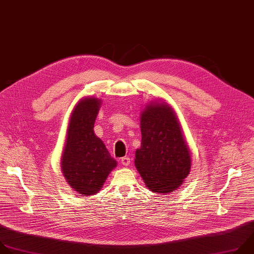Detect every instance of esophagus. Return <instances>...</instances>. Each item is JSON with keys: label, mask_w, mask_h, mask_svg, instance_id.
<instances>
[{"label": "esophagus", "mask_w": 254, "mask_h": 254, "mask_svg": "<svg viewBox=\"0 0 254 254\" xmlns=\"http://www.w3.org/2000/svg\"><path fill=\"white\" fill-rule=\"evenodd\" d=\"M131 162V159L128 157V156H125L123 158H121V163L124 165V166H128Z\"/></svg>", "instance_id": "34e87169"}]
</instances>
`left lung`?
<instances>
[{
    "mask_svg": "<svg viewBox=\"0 0 254 254\" xmlns=\"http://www.w3.org/2000/svg\"><path fill=\"white\" fill-rule=\"evenodd\" d=\"M141 147L135 166L146 186L156 193L177 189L191 168L188 146L178 118L166 102H151L141 112Z\"/></svg>",
    "mask_w": 254,
    "mask_h": 254,
    "instance_id": "8db88e82",
    "label": "left lung"
}]
</instances>
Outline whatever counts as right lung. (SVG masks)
<instances>
[{"mask_svg": "<svg viewBox=\"0 0 254 254\" xmlns=\"http://www.w3.org/2000/svg\"><path fill=\"white\" fill-rule=\"evenodd\" d=\"M100 106L98 98L81 99L72 112L67 130L61 169L70 187L81 196L98 193L117 165L93 130Z\"/></svg>", "mask_w": 254, "mask_h": 254, "instance_id": "1", "label": "right lung"}]
</instances>
